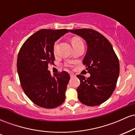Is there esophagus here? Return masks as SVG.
Segmentation results:
<instances>
[{
  "label": "esophagus",
  "mask_w": 135,
  "mask_h": 135,
  "mask_svg": "<svg viewBox=\"0 0 135 135\" xmlns=\"http://www.w3.org/2000/svg\"><path fill=\"white\" fill-rule=\"evenodd\" d=\"M70 75V78H71V79H72V78H74V74H71Z\"/></svg>",
  "instance_id": "esophagus-1"
}]
</instances>
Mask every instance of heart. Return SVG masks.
<instances>
[{
	"mask_svg": "<svg viewBox=\"0 0 135 135\" xmlns=\"http://www.w3.org/2000/svg\"><path fill=\"white\" fill-rule=\"evenodd\" d=\"M80 43H83V41L79 38L74 37L72 39V44L73 46L80 44ZM57 48H58V41H56L53 45V51L55 54L57 53Z\"/></svg>",
	"mask_w": 135,
	"mask_h": 135,
	"instance_id": "b5f03b06",
	"label": "heart"
}]
</instances>
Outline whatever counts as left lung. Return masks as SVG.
I'll list each match as a JSON object with an SVG mask.
<instances>
[{
  "label": "left lung",
  "instance_id": "left-lung-1",
  "mask_svg": "<svg viewBox=\"0 0 135 135\" xmlns=\"http://www.w3.org/2000/svg\"><path fill=\"white\" fill-rule=\"evenodd\" d=\"M86 42L88 50L83 63L90 77L77 75L80 84L77 91L83 104L97 106L108 100L116 87L119 75V62L112 44L106 38L93 29L69 30Z\"/></svg>",
  "mask_w": 135,
  "mask_h": 135
}]
</instances>
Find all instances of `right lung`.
<instances>
[{
  "label": "right lung",
  "mask_w": 135,
  "mask_h": 135,
  "mask_svg": "<svg viewBox=\"0 0 135 135\" xmlns=\"http://www.w3.org/2000/svg\"><path fill=\"white\" fill-rule=\"evenodd\" d=\"M69 32L66 29H42L31 35L20 49L17 69L23 91L33 103L46 108H54L65 100L70 80L63 71L52 76L48 65L54 64L53 45Z\"/></svg>",
  "instance_id": "obj_1"
}]
</instances>
